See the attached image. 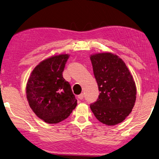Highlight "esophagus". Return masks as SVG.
<instances>
[{
	"mask_svg": "<svg viewBox=\"0 0 159 159\" xmlns=\"http://www.w3.org/2000/svg\"><path fill=\"white\" fill-rule=\"evenodd\" d=\"M78 98H79V99H80V100H82L83 98H84V94H83V93H80V95H78Z\"/></svg>",
	"mask_w": 159,
	"mask_h": 159,
	"instance_id": "1",
	"label": "esophagus"
}]
</instances>
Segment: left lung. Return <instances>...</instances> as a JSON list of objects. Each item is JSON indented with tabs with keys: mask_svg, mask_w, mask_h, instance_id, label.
Masks as SVG:
<instances>
[{
	"mask_svg": "<svg viewBox=\"0 0 159 159\" xmlns=\"http://www.w3.org/2000/svg\"><path fill=\"white\" fill-rule=\"evenodd\" d=\"M90 59L100 92L91 110L101 123L115 125L129 116L134 106L137 89L133 77L123 60L113 53L94 54Z\"/></svg>",
	"mask_w": 159,
	"mask_h": 159,
	"instance_id": "8db88e82",
	"label": "left lung"
}]
</instances>
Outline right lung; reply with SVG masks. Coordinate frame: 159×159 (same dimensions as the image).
<instances>
[{
    "mask_svg": "<svg viewBox=\"0 0 159 159\" xmlns=\"http://www.w3.org/2000/svg\"><path fill=\"white\" fill-rule=\"evenodd\" d=\"M68 58V54H61L44 60L28 80L26 93L30 108L47 123L66 119L77 106L70 84L62 77Z\"/></svg>",
    "mask_w": 159,
    "mask_h": 159,
    "instance_id": "right-lung-1",
    "label": "right lung"
}]
</instances>
